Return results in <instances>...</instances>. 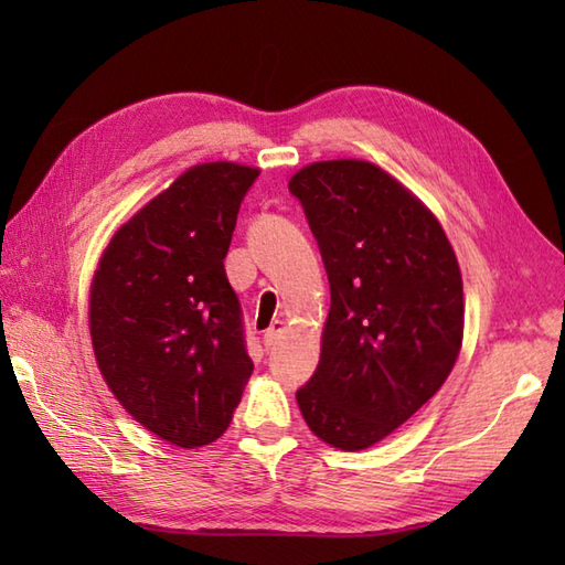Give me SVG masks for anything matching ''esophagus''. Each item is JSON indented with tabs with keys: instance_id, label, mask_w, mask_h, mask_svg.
<instances>
[{
	"instance_id": "obj_1",
	"label": "esophagus",
	"mask_w": 565,
	"mask_h": 565,
	"mask_svg": "<svg viewBox=\"0 0 565 565\" xmlns=\"http://www.w3.org/2000/svg\"><path fill=\"white\" fill-rule=\"evenodd\" d=\"M281 334H284V322L274 320L271 326L267 328V332H264V347H274L276 342H279Z\"/></svg>"
}]
</instances>
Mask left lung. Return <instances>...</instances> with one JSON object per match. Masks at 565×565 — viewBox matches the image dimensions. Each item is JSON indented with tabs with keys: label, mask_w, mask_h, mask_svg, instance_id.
<instances>
[{
	"label": "left lung",
	"mask_w": 565,
	"mask_h": 565,
	"mask_svg": "<svg viewBox=\"0 0 565 565\" xmlns=\"http://www.w3.org/2000/svg\"><path fill=\"white\" fill-rule=\"evenodd\" d=\"M330 281L306 425L342 451L374 447L411 419L459 359L463 281L437 215L366 160H322L289 179Z\"/></svg>",
	"instance_id": "1"
}]
</instances>
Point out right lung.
Listing matches in <instances>:
<instances>
[{
    "instance_id": "right-lung-1",
    "label": "right lung",
    "mask_w": 565,
    "mask_h": 565,
    "mask_svg": "<svg viewBox=\"0 0 565 565\" xmlns=\"http://www.w3.org/2000/svg\"><path fill=\"white\" fill-rule=\"evenodd\" d=\"M257 167H189L126 221L89 286V334L106 386L152 435L182 449L218 439L252 376L225 276Z\"/></svg>"
}]
</instances>
